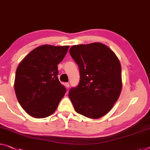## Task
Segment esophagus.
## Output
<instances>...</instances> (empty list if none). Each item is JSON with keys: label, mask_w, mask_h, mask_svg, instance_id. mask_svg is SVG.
<instances>
[{"label": "esophagus", "mask_w": 150, "mask_h": 150, "mask_svg": "<svg viewBox=\"0 0 150 150\" xmlns=\"http://www.w3.org/2000/svg\"><path fill=\"white\" fill-rule=\"evenodd\" d=\"M64 85H65V86H66V88H69V86H70V84H69L68 82H66V83H65V84H64Z\"/></svg>", "instance_id": "1"}]
</instances>
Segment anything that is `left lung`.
Returning <instances> with one entry per match:
<instances>
[{
  "label": "left lung",
  "instance_id": "1",
  "mask_svg": "<svg viewBox=\"0 0 150 150\" xmlns=\"http://www.w3.org/2000/svg\"><path fill=\"white\" fill-rule=\"evenodd\" d=\"M70 54L78 64L80 80L69 91L78 113L91 119L104 116L113 107L122 88L121 66L115 53L100 43L73 45Z\"/></svg>",
  "mask_w": 150,
  "mask_h": 150
}]
</instances>
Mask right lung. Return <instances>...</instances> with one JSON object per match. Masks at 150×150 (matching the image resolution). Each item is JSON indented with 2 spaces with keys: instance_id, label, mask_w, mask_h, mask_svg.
<instances>
[{
  "instance_id": "add662e5",
  "label": "right lung",
  "mask_w": 150,
  "mask_h": 150,
  "mask_svg": "<svg viewBox=\"0 0 150 150\" xmlns=\"http://www.w3.org/2000/svg\"><path fill=\"white\" fill-rule=\"evenodd\" d=\"M69 46L43 45L21 62L15 74L17 100L27 114L45 118L54 113L66 92L58 80L57 64L63 60Z\"/></svg>"
}]
</instances>
